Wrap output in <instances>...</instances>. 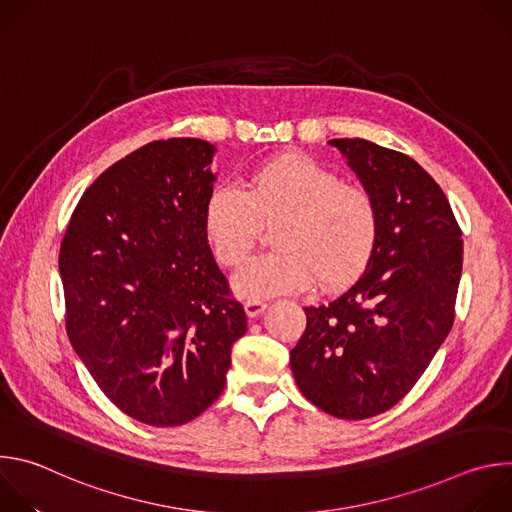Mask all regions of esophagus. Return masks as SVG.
I'll return each mask as SVG.
<instances>
[{
    "instance_id": "34e87169",
    "label": "esophagus",
    "mask_w": 512,
    "mask_h": 512,
    "mask_svg": "<svg viewBox=\"0 0 512 512\" xmlns=\"http://www.w3.org/2000/svg\"><path fill=\"white\" fill-rule=\"evenodd\" d=\"M243 306H245V312H247L249 318L261 316L265 312V308H267V304L263 300H247Z\"/></svg>"
}]
</instances>
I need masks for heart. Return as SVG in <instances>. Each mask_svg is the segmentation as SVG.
<instances>
[{"instance_id": "heart-1", "label": "heart", "mask_w": 512, "mask_h": 512, "mask_svg": "<svg viewBox=\"0 0 512 512\" xmlns=\"http://www.w3.org/2000/svg\"><path fill=\"white\" fill-rule=\"evenodd\" d=\"M273 227L271 253L249 261L237 275L243 296L269 298L354 279L369 263L379 212L371 194L302 156H283L259 168L245 190L218 184L204 202L202 229L214 257L241 265L261 231Z\"/></svg>"}]
</instances>
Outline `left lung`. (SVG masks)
<instances>
[{"label":"left lung","mask_w":512,"mask_h":512,"mask_svg":"<svg viewBox=\"0 0 512 512\" xmlns=\"http://www.w3.org/2000/svg\"><path fill=\"white\" fill-rule=\"evenodd\" d=\"M371 194L379 235L362 275L338 298L304 308L289 352L304 397L340 419L397 405L454 324L462 231L444 190L409 156L367 139H330Z\"/></svg>","instance_id":"1"}]
</instances>
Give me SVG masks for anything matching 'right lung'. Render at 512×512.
I'll return each instance as SVG.
<instances>
[{
	"label": "right lung",
	"instance_id": "right-lung-1",
	"mask_svg": "<svg viewBox=\"0 0 512 512\" xmlns=\"http://www.w3.org/2000/svg\"><path fill=\"white\" fill-rule=\"evenodd\" d=\"M214 152L194 137L131 152L87 188L60 247L72 348L111 403L156 427L216 401L247 332L202 229Z\"/></svg>",
	"mask_w": 512,
	"mask_h": 512
}]
</instances>
